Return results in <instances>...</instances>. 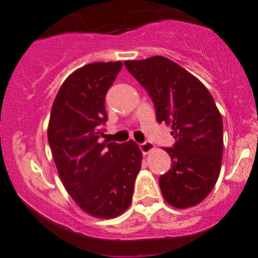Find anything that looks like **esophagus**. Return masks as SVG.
I'll use <instances>...</instances> for the list:
<instances>
[{"instance_id":"1","label":"esophagus","mask_w":258,"mask_h":258,"mask_svg":"<svg viewBox=\"0 0 258 258\" xmlns=\"http://www.w3.org/2000/svg\"><path fill=\"white\" fill-rule=\"evenodd\" d=\"M140 148H141V151H142L143 154H148L151 151L154 150V145L152 142H150V141H146V142L141 143Z\"/></svg>"}]
</instances>
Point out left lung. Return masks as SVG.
Segmentation results:
<instances>
[{"mask_svg":"<svg viewBox=\"0 0 258 258\" xmlns=\"http://www.w3.org/2000/svg\"><path fill=\"white\" fill-rule=\"evenodd\" d=\"M124 65L151 96L157 121L170 124L175 140L164 148L172 168L159 178L165 202L178 209L199 204L215 186L221 168L222 118L213 96L202 81L164 56Z\"/></svg>","mask_w":258,"mask_h":258,"instance_id":"1","label":"left lung"}]
</instances>
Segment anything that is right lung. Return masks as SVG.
Listing matches in <instances>:
<instances>
[{
    "label": "right lung",
    "instance_id": "right-lung-1",
    "mask_svg": "<svg viewBox=\"0 0 258 258\" xmlns=\"http://www.w3.org/2000/svg\"><path fill=\"white\" fill-rule=\"evenodd\" d=\"M121 61L91 63L75 70L59 89L48 124V142L65 189L89 215L111 219L132 202L142 153L134 141L102 142L105 96Z\"/></svg>",
    "mask_w": 258,
    "mask_h": 258
}]
</instances>
